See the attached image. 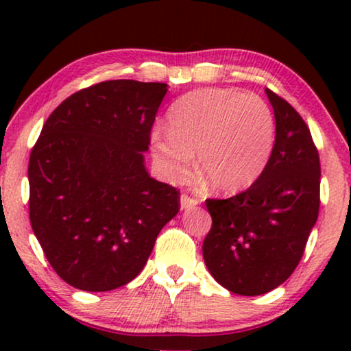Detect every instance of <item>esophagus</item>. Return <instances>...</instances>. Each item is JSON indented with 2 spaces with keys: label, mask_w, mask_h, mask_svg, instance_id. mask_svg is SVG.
<instances>
[{
  "label": "esophagus",
  "mask_w": 351,
  "mask_h": 351,
  "mask_svg": "<svg viewBox=\"0 0 351 351\" xmlns=\"http://www.w3.org/2000/svg\"><path fill=\"white\" fill-rule=\"evenodd\" d=\"M198 204H199L198 198H195V196H191L189 193H182V196H180V208L182 209H191Z\"/></svg>",
  "instance_id": "1"
}]
</instances>
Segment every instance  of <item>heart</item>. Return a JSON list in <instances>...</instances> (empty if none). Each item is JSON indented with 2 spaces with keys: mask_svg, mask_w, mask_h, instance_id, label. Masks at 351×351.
Segmentation results:
<instances>
[{
  "mask_svg": "<svg viewBox=\"0 0 351 351\" xmlns=\"http://www.w3.org/2000/svg\"><path fill=\"white\" fill-rule=\"evenodd\" d=\"M169 132L152 134L153 158L169 180H182L193 165L214 190L237 193L258 179L275 145V118L254 94L206 88L184 95L169 110Z\"/></svg>",
  "mask_w": 351,
  "mask_h": 351,
  "instance_id": "obj_1",
  "label": "heart"
}]
</instances>
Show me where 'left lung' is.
<instances>
[{
	"mask_svg": "<svg viewBox=\"0 0 351 351\" xmlns=\"http://www.w3.org/2000/svg\"><path fill=\"white\" fill-rule=\"evenodd\" d=\"M275 112V145L247 190L206 199L213 217L203 243L206 267L239 295L270 292L292 275L319 213V155L310 129L289 102L265 89Z\"/></svg>",
	"mask_w": 351,
	"mask_h": 351,
	"instance_id": "left-lung-1",
	"label": "left lung"
}]
</instances>
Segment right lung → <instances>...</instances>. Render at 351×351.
<instances>
[{
  "mask_svg": "<svg viewBox=\"0 0 351 351\" xmlns=\"http://www.w3.org/2000/svg\"><path fill=\"white\" fill-rule=\"evenodd\" d=\"M165 83L102 81L65 99L30 153V222L65 282L104 292L132 281L161 228L179 213L180 191L148 176Z\"/></svg>",
  "mask_w": 351,
  "mask_h": 351,
  "instance_id": "add662e5",
  "label": "right lung"
}]
</instances>
